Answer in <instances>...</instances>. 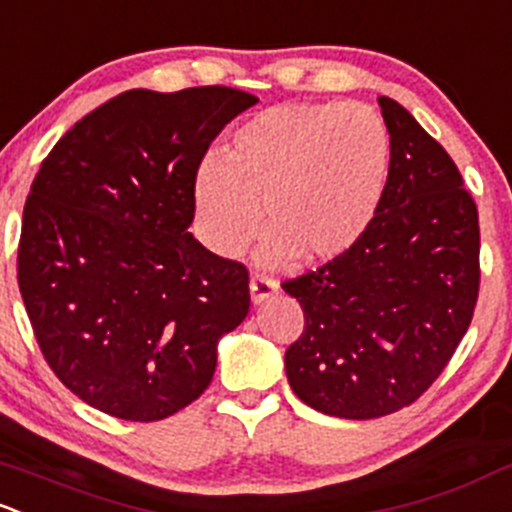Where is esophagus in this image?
<instances>
[{"label":"esophagus","mask_w":512,"mask_h":512,"mask_svg":"<svg viewBox=\"0 0 512 512\" xmlns=\"http://www.w3.org/2000/svg\"><path fill=\"white\" fill-rule=\"evenodd\" d=\"M279 284L274 282L272 277H267V274H255V277L250 279V294H252V304H262L265 299H270L277 294Z\"/></svg>","instance_id":"esophagus-1"}]
</instances>
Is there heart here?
<instances>
[{"instance_id":"b5f03b06","label":"heart","mask_w":512,"mask_h":512,"mask_svg":"<svg viewBox=\"0 0 512 512\" xmlns=\"http://www.w3.org/2000/svg\"><path fill=\"white\" fill-rule=\"evenodd\" d=\"M392 142L383 117L360 102L277 105L230 134L223 159L193 181V225L215 255L235 257L270 230L262 260L324 262L368 233L383 203Z\"/></svg>"}]
</instances>
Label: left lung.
I'll return each instance as SVG.
<instances>
[{
    "instance_id": "1",
    "label": "left lung",
    "mask_w": 512,
    "mask_h": 512,
    "mask_svg": "<svg viewBox=\"0 0 512 512\" xmlns=\"http://www.w3.org/2000/svg\"><path fill=\"white\" fill-rule=\"evenodd\" d=\"M392 142L373 225L348 252L282 284L304 311L284 353L301 402L343 419L392 414L429 390L469 331L481 284V230L446 149L392 98Z\"/></svg>"
}]
</instances>
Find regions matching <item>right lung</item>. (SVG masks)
Masks as SVG:
<instances>
[{
  "instance_id": "1",
  "label": "right lung",
  "mask_w": 512,
  "mask_h": 512,
  "mask_svg": "<svg viewBox=\"0 0 512 512\" xmlns=\"http://www.w3.org/2000/svg\"><path fill=\"white\" fill-rule=\"evenodd\" d=\"M255 95L223 85L127 90L63 134L21 220L19 292L73 395L129 422L203 395L218 341L250 311V274L191 233L211 142Z\"/></svg>"
}]
</instances>
